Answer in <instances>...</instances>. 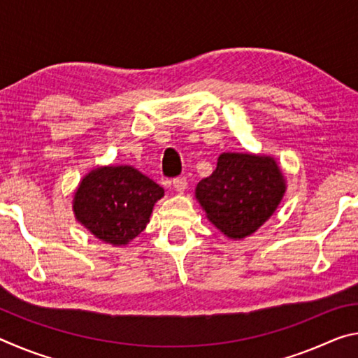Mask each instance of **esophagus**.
<instances>
[{
    "mask_svg": "<svg viewBox=\"0 0 358 358\" xmlns=\"http://www.w3.org/2000/svg\"><path fill=\"white\" fill-rule=\"evenodd\" d=\"M186 187H187V180L185 177L173 180V189L177 192H185Z\"/></svg>",
    "mask_w": 358,
    "mask_h": 358,
    "instance_id": "esophagus-1",
    "label": "esophagus"
}]
</instances>
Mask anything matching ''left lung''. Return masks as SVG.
<instances>
[{"instance_id": "1", "label": "left lung", "mask_w": 358, "mask_h": 358, "mask_svg": "<svg viewBox=\"0 0 358 358\" xmlns=\"http://www.w3.org/2000/svg\"><path fill=\"white\" fill-rule=\"evenodd\" d=\"M286 189L273 156L222 153L213 173L196 186V201L217 230L240 240L273 216Z\"/></svg>"}]
</instances>
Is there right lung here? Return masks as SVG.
I'll return each mask as SVG.
<instances>
[{"label": "right lung", "mask_w": 358, "mask_h": 358, "mask_svg": "<svg viewBox=\"0 0 358 358\" xmlns=\"http://www.w3.org/2000/svg\"><path fill=\"white\" fill-rule=\"evenodd\" d=\"M162 197L164 189L132 166H102L80 180L72 211L96 238L126 246L147 227Z\"/></svg>", "instance_id": "1"}]
</instances>
